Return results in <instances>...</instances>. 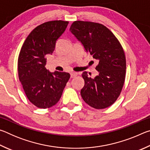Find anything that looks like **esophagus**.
<instances>
[{
	"label": "esophagus",
	"instance_id": "1",
	"mask_svg": "<svg viewBox=\"0 0 150 150\" xmlns=\"http://www.w3.org/2000/svg\"><path fill=\"white\" fill-rule=\"evenodd\" d=\"M77 75H78V73L77 72H71V77L73 78V77H76Z\"/></svg>",
	"mask_w": 150,
	"mask_h": 150
}]
</instances>
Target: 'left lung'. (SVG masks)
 Listing matches in <instances>:
<instances>
[{
  "label": "left lung",
  "mask_w": 150,
  "mask_h": 150,
  "mask_svg": "<svg viewBox=\"0 0 150 150\" xmlns=\"http://www.w3.org/2000/svg\"><path fill=\"white\" fill-rule=\"evenodd\" d=\"M69 30L81 42L86 52L98 62L99 74L95 78L82 73L85 85L81 95L91 107L103 109L117 100L126 77V62L122 47L110 30L104 25L87 21H75Z\"/></svg>",
  "instance_id": "1"
}]
</instances>
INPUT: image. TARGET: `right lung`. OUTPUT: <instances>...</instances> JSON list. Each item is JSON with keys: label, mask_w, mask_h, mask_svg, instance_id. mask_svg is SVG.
Listing matches in <instances>:
<instances>
[{"label": "right lung", "mask_w": 150, "mask_h": 150, "mask_svg": "<svg viewBox=\"0 0 150 150\" xmlns=\"http://www.w3.org/2000/svg\"><path fill=\"white\" fill-rule=\"evenodd\" d=\"M68 24L54 20L39 25L28 35L20 50L19 80L28 99L38 108H50L57 104L70 78L69 73H51L45 67L46 55L54 52L56 41Z\"/></svg>", "instance_id": "right-lung-1"}]
</instances>
